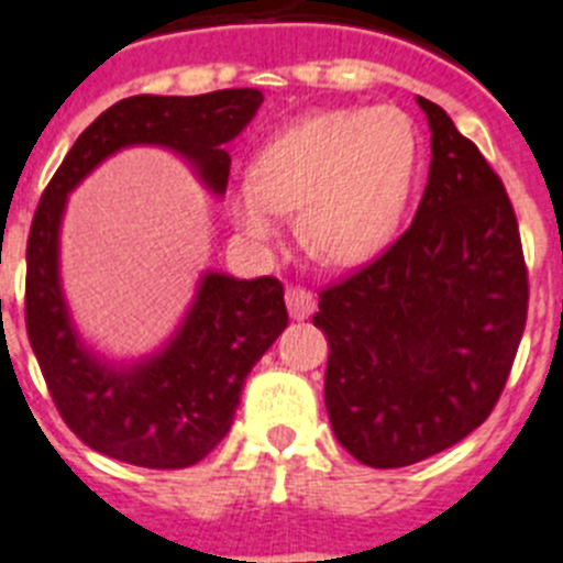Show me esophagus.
<instances>
[{
	"mask_svg": "<svg viewBox=\"0 0 563 563\" xmlns=\"http://www.w3.org/2000/svg\"><path fill=\"white\" fill-rule=\"evenodd\" d=\"M286 306L291 311L294 319H308L317 311V297H313L311 288L302 286H288L286 288Z\"/></svg>",
	"mask_w": 563,
	"mask_h": 563,
	"instance_id": "obj_1",
	"label": "esophagus"
}]
</instances>
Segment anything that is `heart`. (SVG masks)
<instances>
[{
    "instance_id": "b5f03b06",
    "label": "heart",
    "mask_w": 563,
    "mask_h": 563,
    "mask_svg": "<svg viewBox=\"0 0 563 563\" xmlns=\"http://www.w3.org/2000/svg\"><path fill=\"white\" fill-rule=\"evenodd\" d=\"M420 136L395 106L331 109L263 140L252 176L232 181L227 210L255 244H275L286 212L317 261L353 266L393 238L418 176Z\"/></svg>"
}]
</instances>
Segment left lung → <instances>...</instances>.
<instances>
[{"label": "left lung", "mask_w": 563, "mask_h": 563, "mask_svg": "<svg viewBox=\"0 0 563 563\" xmlns=\"http://www.w3.org/2000/svg\"><path fill=\"white\" fill-rule=\"evenodd\" d=\"M432 165L415 221L376 261L319 291L325 407L369 468L460 443L494 412L528 322V266L503 179L438 103L418 98Z\"/></svg>", "instance_id": "obj_1"}]
</instances>
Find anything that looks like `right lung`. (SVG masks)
<instances>
[{
	"label": "right lung",
	"mask_w": 563,
	"mask_h": 563,
	"mask_svg": "<svg viewBox=\"0 0 563 563\" xmlns=\"http://www.w3.org/2000/svg\"><path fill=\"white\" fill-rule=\"evenodd\" d=\"M257 89L196 98L134 95L106 109L75 140L44 187L27 235L24 325L64 423L89 449L143 468H187L221 443L257 358L288 325L277 277L210 272L174 342L143 364H100L75 336L58 283V227L67 194L125 145H165L196 162L201 179L224 194L230 154L221 145L261 109Z\"/></svg>",
	"instance_id": "add662e5"
}]
</instances>
